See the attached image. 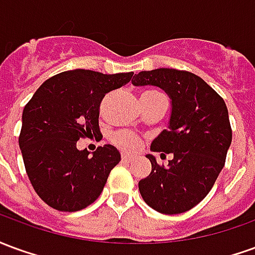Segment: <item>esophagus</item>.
<instances>
[{
  "instance_id": "1",
  "label": "esophagus",
  "mask_w": 255,
  "mask_h": 255,
  "mask_svg": "<svg viewBox=\"0 0 255 255\" xmlns=\"http://www.w3.org/2000/svg\"><path fill=\"white\" fill-rule=\"evenodd\" d=\"M122 161L123 162H127V164H129V162H132L133 161V157H131V155H123L122 157Z\"/></svg>"
}]
</instances>
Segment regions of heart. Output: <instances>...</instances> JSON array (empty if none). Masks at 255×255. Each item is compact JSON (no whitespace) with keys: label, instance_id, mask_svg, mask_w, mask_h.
Returning <instances> with one entry per match:
<instances>
[{"label":"heart","instance_id":"obj_1","mask_svg":"<svg viewBox=\"0 0 255 255\" xmlns=\"http://www.w3.org/2000/svg\"><path fill=\"white\" fill-rule=\"evenodd\" d=\"M147 93H155V91H147ZM113 143L119 146L120 149L129 151V153H133V151H136L139 149L140 140L133 133L127 132V131H122V132H117L113 136Z\"/></svg>","mask_w":255,"mask_h":255}]
</instances>
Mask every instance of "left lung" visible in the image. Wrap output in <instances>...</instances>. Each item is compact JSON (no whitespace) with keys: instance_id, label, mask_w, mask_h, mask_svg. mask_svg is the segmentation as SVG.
Segmentation results:
<instances>
[{"instance_id":"1","label":"left lung","mask_w":255,"mask_h":255,"mask_svg":"<svg viewBox=\"0 0 255 255\" xmlns=\"http://www.w3.org/2000/svg\"><path fill=\"white\" fill-rule=\"evenodd\" d=\"M132 84L160 87L172 106L168 129L151 142L150 150L173 157L168 166H160L154 155H146L151 172L139 182V192L160 213H184L208 195L224 168L232 142L227 105L203 79L186 71H142Z\"/></svg>"}]
</instances>
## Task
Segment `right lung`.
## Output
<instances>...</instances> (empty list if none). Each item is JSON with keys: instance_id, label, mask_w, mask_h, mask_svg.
<instances>
[{"instance_id": "add662e5", "label": "right lung", "mask_w": 255, "mask_h": 255, "mask_svg": "<svg viewBox=\"0 0 255 255\" xmlns=\"http://www.w3.org/2000/svg\"><path fill=\"white\" fill-rule=\"evenodd\" d=\"M132 76L133 72L65 71L47 79L24 106L20 150L32 187L50 208L78 212L101 195L122 155L112 144L89 155L76 142L101 133V101Z\"/></svg>"}]
</instances>
